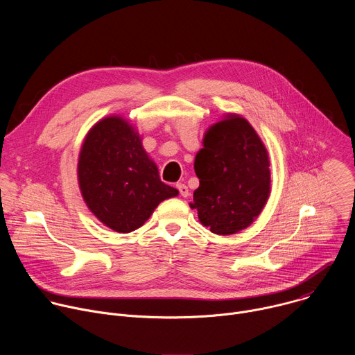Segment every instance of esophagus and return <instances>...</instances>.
<instances>
[{
	"instance_id": "1",
	"label": "esophagus",
	"mask_w": 355,
	"mask_h": 355,
	"mask_svg": "<svg viewBox=\"0 0 355 355\" xmlns=\"http://www.w3.org/2000/svg\"><path fill=\"white\" fill-rule=\"evenodd\" d=\"M175 187H177V189L180 191V195H181V196L187 198V196L189 195V189H188V187H187L185 184H182V182H178Z\"/></svg>"
}]
</instances>
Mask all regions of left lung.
<instances>
[{
	"label": "left lung",
	"instance_id": "obj_1",
	"mask_svg": "<svg viewBox=\"0 0 355 355\" xmlns=\"http://www.w3.org/2000/svg\"><path fill=\"white\" fill-rule=\"evenodd\" d=\"M193 168L199 187L191 208L212 233H237L263 211L271 191L268 153L244 118L227 115L211 126Z\"/></svg>",
	"mask_w": 355,
	"mask_h": 355
}]
</instances>
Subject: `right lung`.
I'll return each mask as SVG.
<instances>
[{
    "instance_id": "obj_1",
    "label": "right lung",
    "mask_w": 355,
    "mask_h": 355,
    "mask_svg": "<svg viewBox=\"0 0 355 355\" xmlns=\"http://www.w3.org/2000/svg\"><path fill=\"white\" fill-rule=\"evenodd\" d=\"M78 184L89 211L119 233L139 229L178 191L160 180L156 164L125 119L110 116L88 132L78 159Z\"/></svg>"
}]
</instances>
